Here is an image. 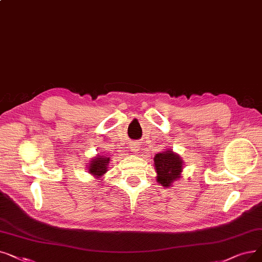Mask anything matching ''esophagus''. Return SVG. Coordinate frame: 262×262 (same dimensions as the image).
<instances>
[{"instance_id": "34e87169", "label": "esophagus", "mask_w": 262, "mask_h": 262, "mask_svg": "<svg viewBox=\"0 0 262 262\" xmlns=\"http://www.w3.org/2000/svg\"><path fill=\"white\" fill-rule=\"evenodd\" d=\"M129 147H130L132 152H134V153H138V151H139V144H138V142H132Z\"/></svg>"}]
</instances>
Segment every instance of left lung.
I'll return each mask as SVG.
<instances>
[{
    "mask_svg": "<svg viewBox=\"0 0 262 262\" xmlns=\"http://www.w3.org/2000/svg\"><path fill=\"white\" fill-rule=\"evenodd\" d=\"M154 167L158 183L164 187H170L174 181L181 178L183 161L177 153L167 150L155 155Z\"/></svg>",
    "mask_w": 262,
    "mask_h": 262,
    "instance_id": "left-lung-1",
    "label": "left lung"
}]
</instances>
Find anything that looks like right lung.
Listing matches in <instances>:
<instances>
[{
  "instance_id": "add662e5",
  "label": "right lung",
  "mask_w": 262,
  "mask_h": 262,
  "mask_svg": "<svg viewBox=\"0 0 262 262\" xmlns=\"http://www.w3.org/2000/svg\"><path fill=\"white\" fill-rule=\"evenodd\" d=\"M110 157H106L104 155H97L89 164L88 171L95 178H100L104 173L107 172Z\"/></svg>"
}]
</instances>
